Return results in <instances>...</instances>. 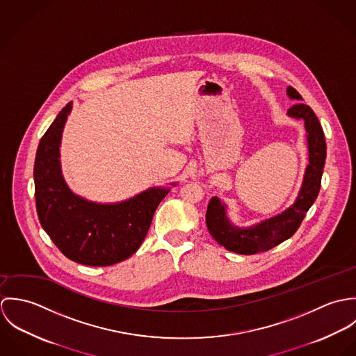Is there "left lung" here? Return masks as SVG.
I'll list each match as a JSON object with an SVG mask.
<instances>
[{"instance_id": "1", "label": "left lung", "mask_w": 356, "mask_h": 356, "mask_svg": "<svg viewBox=\"0 0 356 356\" xmlns=\"http://www.w3.org/2000/svg\"><path fill=\"white\" fill-rule=\"evenodd\" d=\"M288 96L291 99L302 100L299 92L289 86ZM288 113L298 119H305V130L308 133L309 164L305 170V181L296 203L289 209L271 218L251 229H240L230 225L226 218L225 205L219 199L212 197L207 208V227L211 236L226 250L241 254H254L266 252L285 240L291 238L300 227L307 211L318 197L321 189V179L326 159V141L322 126L314 111L303 102L295 104Z\"/></svg>"}]
</instances>
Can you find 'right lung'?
Instances as JSON below:
<instances>
[{
	"instance_id": "obj_1",
	"label": "right lung",
	"mask_w": 356,
	"mask_h": 356,
	"mask_svg": "<svg viewBox=\"0 0 356 356\" xmlns=\"http://www.w3.org/2000/svg\"><path fill=\"white\" fill-rule=\"evenodd\" d=\"M68 102L42 136L34 163L35 207L41 226L60 252L86 266L126 260L143 244L156 208L168 189L153 188L124 203L102 205L75 196L65 185L58 160Z\"/></svg>"
}]
</instances>
